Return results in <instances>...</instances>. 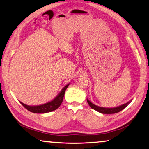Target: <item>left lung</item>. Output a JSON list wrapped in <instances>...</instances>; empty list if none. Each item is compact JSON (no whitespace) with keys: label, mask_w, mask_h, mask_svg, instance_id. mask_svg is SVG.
<instances>
[{"label":"left lung","mask_w":149,"mask_h":149,"mask_svg":"<svg viewBox=\"0 0 149 149\" xmlns=\"http://www.w3.org/2000/svg\"><path fill=\"white\" fill-rule=\"evenodd\" d=\"M87 102L89 105L90 106V107L94 109L95 110H97V112H99L100 113H102V114H115V113L119 112L121 110H122L123 109L127 107V106L129 104V103L131 102L132 100H131L130 101H129L125 104H123L122 105L120 106V107H115V108H104V107H98V106H96L94 104L89 101V100L87 99Z\"/></svg>","instance_id":"left-lung-1"}]
</instances>
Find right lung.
I'll return each mask as SVG.
<instances>
[{
    "label": "right lung",
    "mask_w": 149,
    "mask_h": 149,
    "mask_svg": "<svg viewBox=\"0 0 149 149\" xmlns=\"http://www.w3.org/2000/svg\"><path fill=\"white\" fill-rule=\"evenodd\" d=\"M69 84L65 85L61 91L59 93L54 99L51 100L50 102L45 103L44 104L39 105V106H28L24 104L22 102H19L24 107L26 108L27 110L33 113H37V114H43V113H47L52 112V111L56 110L60 105H61L65 90L69 86Z\"/></svg>",
    "instance_id": "add662e5"
}]
</instances>
